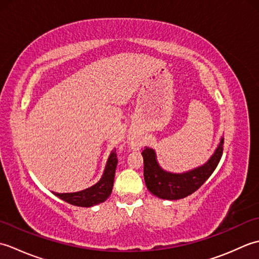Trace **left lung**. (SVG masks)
I'll use <instances>...</instances> for the list:
<instances>
[{"label": "left lung", "mask_w": 259, "mask_h": 259, "mask_svg": "<svg viewBox=\"0 0 259 259\" xmlns=\"http://www.w3.org/2000/svg\"><path fill=\"white\" fill-rule=\"evenodd\" d=\"M224 138L212 157L201 167L184 174L164 171L157 162L156 153L151 148L146 147L142 151L144 157V177L151 194L162 199L177 200L191 195L202 186L216 169L223 156Z\"/></svg>", "instance_id": "8db88e82"}]
</instances>
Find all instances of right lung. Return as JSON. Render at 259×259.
Returning a JSON list of instances; mask_svg holds the SVG:
<instances>
[{
    "instance_id": "1",
    "label": "right lung",
    "mask_w": 259,
    "mask_h": 259,
    "mask_svg": "<svg viewBox=\"0 0 259 259\" xmlns=\"http://www.w3.org/2000/svg\"><path fill=\"white\" fill-rule=\"evenodd\" d=\"M117 163V153H115V150H113L108 159L106 169H104L102 178L99 183L90 187V188L78 192H71V194H59V192H56L54 195L58 196L60 199L67 201L70 205L79 207H91L103 202L112 191Z\"/></svg>"
}]
</instances>
